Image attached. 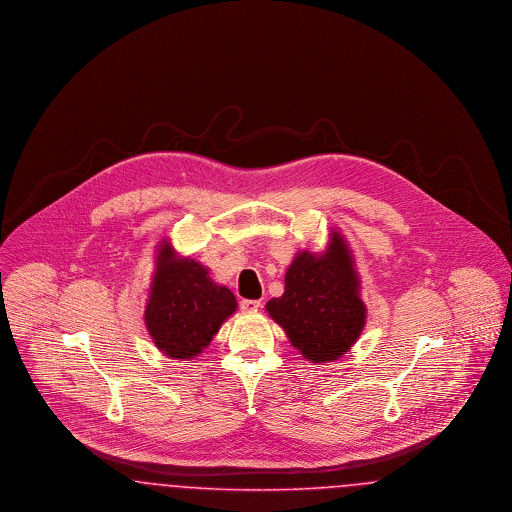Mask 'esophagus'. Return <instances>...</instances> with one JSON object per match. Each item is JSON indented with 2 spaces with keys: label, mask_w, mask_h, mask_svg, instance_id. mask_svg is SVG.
I'll list each match as a JSON object with an SVG mask.
<instances>
[{
  "label": "esophagus",
  "mask_w": 512,
  "mask_h": 512,
  "mask_svg": "<svg viewBox=\"0 0 512 512\" xmlns=\"http://www.w3.org/2000/svg\"><path fill=\"white\" fill-rule=\"evenodd\" d=\"M259 307H261V301H257V299H244V301L240 303V309H242L244 313H255Z\"/></svg>",
  "instance_id": "1"
}]
</instances>
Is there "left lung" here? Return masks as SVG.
I'll return each mask as SVG.
<instances>
[{"label":"left lung","mask_w":512,"mask_h":512,"mask_svg":"<svg viewBox=\"0 0 512 512\" xmlns=\"http://www.w3.org/2000/svg\"><path fill=\"white\" fill-rule=\"evenodd\" d=\"M293 347L311 363H332L359 340L366 322L361 282L340 232L324 253L301 251L286 270L280 297L267 303Z\"/></svg>","instance_id":"1"}]
</instances>
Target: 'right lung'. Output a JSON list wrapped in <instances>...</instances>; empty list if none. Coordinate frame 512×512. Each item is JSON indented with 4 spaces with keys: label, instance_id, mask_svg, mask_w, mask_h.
Segmentation results:
<instances>
[{
    "label": "right lung",
    "instance_id": "add662e5",
    "mask_svg": "<svg viewBox=\"0 0 512 512\" xmlns=\"http://www.w3.org/2000/svg\"><path fill=\"white\" fill-rule=\"evenodd\" d=\"M155 265L144 311L147 332L167 357L194 359L236 313V297L201 263L178 257L169 242L159 245Z\"/></svg>",
    "mask_w": 512,
    "mask_h": 512
}]
</instances>
